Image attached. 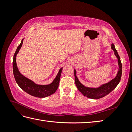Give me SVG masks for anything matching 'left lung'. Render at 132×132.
Returning a JSON list of instances; mask_svg holds the SVG:
<instances>
[{
    "mask_svg": "<svg viewBox=\"0 0 132 132\" xmlns=\"http://www.w3.org/2000/svg\"><path fill=\"white\" fill-rule=\"evenodd\" d=\"M112 49L114 52V54L116 55L117 58H118V63L119 65V70L117 73V76L112 80L108 83L103 85L99 88H92L86 87L83 85H82L79 81L78 80V78L76 76V71L74 70V76H75V82L76 86L81 93L84 96L87 97L88 98L93 99H98L100 98H102L104 96H106L109 94L111 91H112L113 89L116 87V86L118 85L120 80H121V75H122V64L120 60V56L117 53V50L114 47L113 44L112 45Z\"/></svg>",
    "mask_w": 132,
    "mask_h": 132,
    "instance_id": "1",
    "label": "left lung"
}]
</instances>
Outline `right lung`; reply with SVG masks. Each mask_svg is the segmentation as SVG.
Listing matches in <instances>:
<instances>
[{"mask_svg":"<svg viewBox=\"0 0 132 132\" xmlns=\"http://www.w3.org/2000/svg\"><path fill=\"white\" fill-rule=\"evenodd\" d=\"M23 40H22L20 44L18 46L15 53V54L13 55V72L16 82L23 90L33 96L37 97H45L50 96V95L54 94L57 91L58 87L62 68H61L60 70L54 81L51 84L48 85H36L32 80L24 77L23 75H22L20 73L16 62V55L22 46Z\"/></svg>","mask_w":132,"mask_h":132,"instance_id":"1","label":"right lung"}]
</instances>
